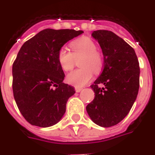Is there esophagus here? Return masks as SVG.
Masks as SVG:
<instances>
[{"label":"esophagus","instance_id":"esophagus-1","mask_svg":"<svg viewBox=\"0 0 155 155\" xmlns=\"http://www.w3.org/2000/svg\"><path fill=\"white\" fill-rule=\"evenodd\" d=\"M82 89H83L82 87H76L75 88V91H76V92H80Z\"/></svg>","mask_w":155,"mask_h":155}]
</instances>
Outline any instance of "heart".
<instances>
[{
  "label": "heart",
  "instance_id": "heart-1",
  "mask_svg": "<svg viewBox=\"0 0 155 155\" xmlns=\"http://www.w3.org/2000/svg\"><path fill=\"white\" fill-rule=\"evenodd\" d=\"M72 53L65 48L58 51L57 60L63 71H68L73 68L75 59L79 55L83 58L80 61V68L71 71L67 75V81L75 87H83L90 82L93 71L99 73L103 68V59L97 51V45L89 37H82L70 44Z\"/></svg>",
  "mask_w": 155,
  "mask_h": 155
}]
</instances>
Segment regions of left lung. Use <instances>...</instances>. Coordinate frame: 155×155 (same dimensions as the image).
I'll list each match as a JSON object with an SVG mask.
<instances>
[{"label":"left lung","instance_id":"left-lung-1","mask_svg":"<svg viewBox=\"0 0 155 155\" xmlns=\"http://www.w3.org/2000/svg\"><path fill=\"white\" fill-rule=\"evenodd\" d=\"M104 55V70L91 87L95 99L86 107L94 123L110 127L129 113L139 88L140 68L134 48L114 32L97 30L91 34ZM104 84L105 88H99Z\"/></svg>","mask_w":155,"mask_h":155}]
</instances>
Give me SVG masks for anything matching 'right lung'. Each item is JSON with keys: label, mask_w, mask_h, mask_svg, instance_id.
<instances>
[{"label": "right lung", "mask_w": 155, "mask_h": 155, "mask_svg": "<svg viewBox=\"0 0 155 155\" xmlns=\"http://www.w3.org/2000/svg\"><path fill=\"white\" fill-rule=\"evenodd\" d=\"M83 31H41L22 45L12 64V91L21 114L30 124L48 127L60 121L66 111L73 87L63 83L65 75L57 53L68 41Z\"/></svg>", "instance_id": "obj_1"}]
</instances>
